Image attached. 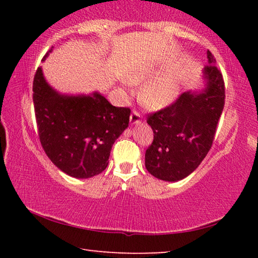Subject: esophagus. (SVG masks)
Segmentation results:
<instances>
[{
  "label": "esophagus",
  "mask_w": 258,
  "mask_h": 258,
  "mask_svg": "<svg viewBox=\"0 0 258 258\" xmlns=\"http://www.w3.org/2000/svg\"><path fill=\"white\" fill-rule=\"evenodd\" d=\"M141 120H142V117L138 111H133L131 113V117H130L131 125H138L141 123Z\"/></svg>",
  "instance_id": "34e87169"
}]
</instances>
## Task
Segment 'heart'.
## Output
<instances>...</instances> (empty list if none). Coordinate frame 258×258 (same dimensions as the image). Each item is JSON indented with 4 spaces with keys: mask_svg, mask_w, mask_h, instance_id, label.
I'll list each match as a JSON object with an SVG mask.
<instances>
[{
    "mask_svg": "<svg viewBox=\"0 0 258 258\" xmlns=\"http://www.w3.org/2000/svg\"><path fill=\"white\" fill-rule=\"evenodd\" d=\"M152 73L148 71H133L126 75V82L131 85H140L149 80ZM180 94V77L176 72H169L152 78L140 89L139 100L151 110H160L171 106Z\"/></svg>",
    "mask_w": 258,
    "mask_h": 258,
    "instance_id": "1",
    "label": "heart"
}]
</instances>
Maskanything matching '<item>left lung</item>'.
I'll use <instances>...</instances> for the list:
<instances>
[{
    "label": "left lung",
    "instance_id": "left-lung-1",
    "mask_svg": "<svg viewBox=\"0 0 258 258\" xmlns=\"http://www.w3.org/2000/svg\"><path fill=\"white\" fill-rule=\"evenodd\" d=\"M204 87L182 93L169 107L148 116L154 141L146 151V168L166 182L183 180L198 167L213 145L224 108L225 89L216 60L207 51Z\"/></svg>",
    "mask_w": 258,
    "mask_h": 258
}]
</instances>
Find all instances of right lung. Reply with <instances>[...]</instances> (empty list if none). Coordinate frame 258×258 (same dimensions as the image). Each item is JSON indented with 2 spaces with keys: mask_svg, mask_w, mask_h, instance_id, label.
<instances>
[{
  "mask_svg": "<svg viewBox=\"0 0 258 258\" xmlns=\"http://www.w3.org/2000/svg\"><path fill=\"white\" fill-rule=\"evenodd\" d=\"M51 50L44 55V61ZM33 101L41 145L60 171L90 178L108 166L112 145L127 128L130 108L112 106L98 91L64 94L53 89L38 67Z\"/></svg>",
  "mask_w": 258,
  "mask_h": 258,
  "instance_id": "right-lung-1",
  "label": "right lung"
}]
</instances>
